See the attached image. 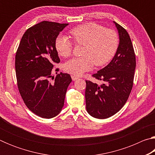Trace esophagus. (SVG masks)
<instances>
[{"label":"esophagus","mask_w":155,"mask_h":155,"mask_svg":"<svg viewBox=\"0 0 155 155\" xmlns=\"http://www.w3.org/2000/svg\"><path fill=\"white\" fill-rule=\"evenodd\" d=\"M71 77H72V81H76V80H77L78 78L77 77H76V76H74V75H72Z\"/></svg>","instance_id":"1"}]
</instances>
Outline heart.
I'll list each match as a JSON object with an SVG mask.
<instances>
[{"label":"heart","instance_id":"b5f03b06","mask_svg":"<svg viewBox=\"0 0 155 155\" xmlns=\"http://www.w3.org/2000/svg\"><path fill=\"white\" fill-rule=\"evenodd\" d=\"M70 33L76 44L85 46L83 57L72 58L64 64L65 71L75 76L91 70L94 64L96 66L106 64L114 56L118 47L117 33L96 23L79 25L70 30ZM54 45L59 55L68 57L71 54L73 44L67 36L59 35Z\"/></svg>","mask_w":155,"mask_h":155}]
</instances>
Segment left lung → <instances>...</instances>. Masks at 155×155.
Returning <instances> with one entry per match:
<instances>
[{
	"mask_svg": "<svg viewBox=\"0 0 155 155\" xmlns=\"http://www.w3.org/2000/svg\"><path fill=\"white\" fill-rule=\"evenodd\" d=\"M120 42L111 61L92 77L104 83L98 85L85 81L86 109L98 119L112 116L121 109L132 90L136 66L135 54L130 36L122 26L114 22Z\"/></svg>",
	"mask_w": 155,
	"mask_h": 155,
	"instance_id": "8db88e82",
	"label": "left lung"
}]
</instances>
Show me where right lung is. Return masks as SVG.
Masks as SVG:
<instances>
[{"label": "right lung", "instance_id": "obj_1", "mask_svg": "<svg viewBox=\"0 0 155 155\" xmlns=\"http://www.w3.org/2000/svg\"><path fill=\"white\" fill-rule=\"evenodd\" d=\"M68 24L43 21L26 31L15 54L18 87L28 109L43 118L50 119L61 112L64 104L70 75L60 72L54 78V64L60 59L55 40Z\"/></svg>", "mask_w": 155, "mask_h": 155}]
</instances>
